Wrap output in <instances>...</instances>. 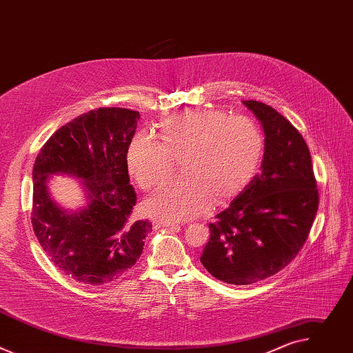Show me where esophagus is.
Masks as SVG:
<instances>
[{"instance_id":"1","label":"esophagus","mask_w":353,"mask_h":353,"mask_svg":"<svg viewBox=\"0 0 353 353\" xmlns=\"http://www.w3.org/2000/svg\"><path fill=\"white\" fill-rule=\"evenodd\" d=\"M154 225L157 228H168V226H177L176 222H169V221H165V219H155L154 221Z\"/></svg>"}]
</instances>
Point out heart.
Segmentation results:
<instances>
[{"label":"heart","mask_w":353,"mask_h":353,"mask_svg":"<svg viewBox=\"0 0 353 353\" xmlns=\"http://www.w3.org/2000/svg\"><path fill=\"white\" fill-rule=\"evenodd\" d=\"M159 141L135 134L125 150L128 170L143 190H152L184 172L146 201L157 218L181 221L203 214L215 203L239 194L257 174L265 149L260 127L247 117H229L215 109H188L162 120Z\"/></svg>","instance_id":"obj_1"}]
</instances>
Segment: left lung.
I'll use <instances>...</instances> for the list:
<instances>
[{
	"instance_id": "left-lung-1",
	"label": "left lung",
	"mask_w": 353,
	"mask_h": 353,
	"mask_svg": "<svg viewBox=\"0 0 353 353\" xmlns=\"http://www.w3.org/2000/svg\"><path fill=\"white\" fill-rule=\"evenodd\" d=\"M264 128L261 173L210 223L201 263L216 279L250 285L285 268L303 247L319 210L307 143L275 109L243 100Z\"/></svg>"
}]
</instances>
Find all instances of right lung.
Here are the masks:
<instances>
[{"label": "right lung", "instance_id": "add662e5", "mask_svg": "<svg viewBox=\"0 0 353 353\" xmlns=\"http://www.w3.org/2000/svg\"><path fill=\"white\" fill-rule=\"evenodd\" d=\"M139 113L100 108L57 130L33 165L32 226L53 264L83 285H105L127 274L152 230L135 219L137 194L130 184L125 150ZM53 174L81 180L87 205L77 212L59 206L46 183Z\"/></svg>", "mask_w": 353, "mask_h": 353}]
</instances>
